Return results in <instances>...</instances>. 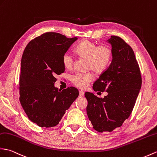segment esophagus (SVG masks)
Returning a JSON list of instances; mask_svg holds the SVG:
<instances>
[{"instance_id": "esophagus-1", "label": "esophagus", "mask_w": 157, "mask_h": 157, "mask_svg": "<svg viewBox=\"0 0 157 157\" xmlns=\"http://www.w3.org/2000/svg\"><path fill=\"white\" fill-rule=\"evenodd\" d=\"M79 96L80 97H82V96H84V92H83L82 90H80L79 92Z\"/></svg>"}]
</instances>
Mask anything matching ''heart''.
Returning <instances> with one entry per match:
<instances>
[{"mask_svg": "<svg viewBox=\"0 0 157 157\" xmlns=\"http://www.w3.org/2000/svg\"><path fill=\"white\" fill-rule=\"evenodd\" d=\"M75 52L80 57L87 59V67L92 69L100 74L104 71L110 65L112 59V50L106 45H97L96 43L90 40H84L76 46ZM62 64L67 70L72 68L74 63V57L69 52L63 53L62 56ZM92 72H77L71 75V82L80 88H85L94 79Z\"/></svg>", "mask_w": 157, "mask_h": 157, "instance_id": "obj_1", "label": "heart"}]
</instances>
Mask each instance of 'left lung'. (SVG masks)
I'll list each match as a JSON object with an SVG mask.
<instances>
[{
	"label": "left lung",
	"instance_id": "left-lung-1",
	"mask_svg": "<svg viewBox=\"0 0 157 157\" xmlns=\"http://www.w3.org/2000/svg\"><path fill=\"white\" fill-rule=\"evenodd\" d=\"M112 61L94 83V91L106 92L104 98L86 92L87 114L98 132H112L128 118L142 85L140 70L131 47L118 36H111Z\"/></svg>",
	"mask_w": 157,
	"mask_h": 157
}]
</instances>
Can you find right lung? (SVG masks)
Here are the masks:
<instances>
[{
	"instance_id": "right-lung-1",
	"label": "right lung",
	"mask_w": 157,
	"mask_h": 157,
	"mask_svg": "<svg viewBox=\"0 0 157 157\" xmlns=\"http://www.w3.org/2000/svg\"><path fill=\"white\" fill-rule=\"evenodd\" d=\"M78 39L48 32L31 40L21 59L19 100L29 119L40 127L57 125L79 96L74 87L61 91L56 76L65 71L62 56Z\"/></svg>"
}]
</instances>
